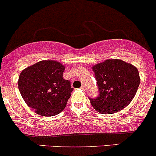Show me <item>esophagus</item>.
I'll list each match as a JSON object with an SVG mask.
<instances>
[{
    "mask_svg": "<svg viewBox=\"0 0 156 156\" xmlns=\"http://www.w3.org/2000/svg\"><path fill=\"white\" fill-rule=\"evenodd\" d=\"M81 90H84L86 89V87H85V85H81Z\"/></svg>",
    "mask_w": 156,
    "mask_h": 156,
    "instance_id": "1",
    "label": "esophagus"
}]
</instances>
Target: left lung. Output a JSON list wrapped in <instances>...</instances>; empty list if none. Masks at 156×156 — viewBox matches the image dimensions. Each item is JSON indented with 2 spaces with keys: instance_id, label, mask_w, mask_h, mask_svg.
Listing matches in <instances>:
<instances>
[{
  "instance_id": "1",
  "label": "left lung",
  "mask_w": 156,
  "mask_h": 156,
  "mask_svg": "<svg viewBox=\"0 0 156 156\" xmlns=\"http://www.w3.org/2000/svg\"><path fill=\"white\" fill-rule=\"evenodd\" d=\"M92 69L99 94L89 99L97 111L104 114L115 113L129 105L140 83L135 66L120 59H107L94 66Z\"/></svg>"
}]
</instances>
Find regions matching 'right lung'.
<instances>
[{
  "instance_id": "obj_1",
  "label": "right lung",
  "mask_w": 156,
  "mask_h": 156,
  "mask_svg": "<svg viewBox=\"0 0 156 156\" xmlns=\"http://www.w3.org/2000/svg\"><path fill=\"white\" fill-rule=\"evenodd\" d=\"M64 71L58 62L45 60L21 72L18 88L26 104L37 114L52 116L66 107L73 88L63 78Z\"/></svg>"
}]
</instances>
